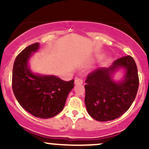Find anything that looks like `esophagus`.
Instances as JSON below:
<instances>
[{
  "mask_svg": "<svg viewBox=\"0 0 149 149\" xmlns=\"http://www.w3.org/2000/svg\"><path fill=\"white\" fill-rule=\"evenodd\" d=\"M75 84L76 85H81L83 84V80L81 79H75Z\"/></svg>",
  "mask_w": 149,
  "mask_h": 149,
  "instance_id": "esophagus-1",
  "label": "esophagus"
}]
</instances>
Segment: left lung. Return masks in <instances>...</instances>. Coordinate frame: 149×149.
I'll list each match as a JSON object with an SVG mask.
<instances>
[{
  "label": "left lung",
  "mask_w": 149,
  "mask_h": 149,
  "mask_svg": "<svg viewBox=\"0 0 149 149\" xmlns=\"http://www.w3.org/2000/svg\"><path fill=\"white\" fill-rule=\"evenodd\" d=\"M120 68H124L126 74L116 82L113 74ZM85 83V104L90 116L100 122L113 120L130 108L136 97L139 79L136 62L130 55L123 57L110 67L90 73Z\"/></svg>",
  "instance_id": "8db88e82"
}]
</instances>
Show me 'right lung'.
<instances>
[{
  "mask_svg": "<svg viewBox=\"0 0 149 149\" xmlns=\"http://www.w3.org/2000/svg\"><path fill=\"white\" fill-rule=\"evenodd\" d=\"M38 42L28 46L16 58L12 73V88L19 104L34 117L43 119L59 114L65 106L74 80L65 81L55 76L34 74L28 66Z\"/></svg>",
  "mask_w": 149,
  "mask_h": 149,
  "instance_id": "1",
  "label": "right lung"
}]
</instances>
